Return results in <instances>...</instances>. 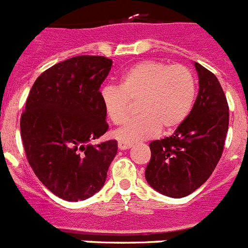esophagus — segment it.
<instances>
[{
    "instance_id": "esophagus-1",
    "label": "esophagus",
    "mask_w": 248,
    "mask_h": 248,
    "mask_svg": "<svg viewBox=\"0 0 248 248\" xmlns=\"http://www.w3.org/2000/svg\"><path fill=\"white\" fill-rule=\"evenodd\" d=\"M131 146H133V144L126 143V141H119V143H118V148H119L120 150H126V149L131 148Z\"/></svg>"
}]
</instances>
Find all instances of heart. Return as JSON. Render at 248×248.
I'll list each match as a JSON object with an SVG mask.
<instances>
[{
    "instance_id": "1",
    "label": "heart",
    "mask_w": 248,
    "mask_h": 248,
    "mask_svg": "<svg viewBox=\"0 0 248 248\" xmlns=\"http://www.w3.org/2000/svg\"><path fill=\"white\" fill-rule=\"evenodd\" d=\"M196 94V77L189 67L156 61L137 63L123 73L119 87L105 84L99 92L105 115L115 125L125 122L131 102H137V117L114 133L126 143L180 126L194 108Z\"/></svg>"
}]
</instances>
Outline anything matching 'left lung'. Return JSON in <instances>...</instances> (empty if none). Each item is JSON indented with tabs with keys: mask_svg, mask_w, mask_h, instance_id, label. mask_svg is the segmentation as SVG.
I'll use <instances>...</instances> for the list:
<instances>
[{
	"mask_svg": "<svg viewBox=\"0 0 248 248\" xmlns=\"http://www.w3.org/2000/svg\"><path fill=\"white\" fill-rule=\"evenodd\" d=\"M195 68L200 89L191 113L171 137L150 143L146 181L170 198L187 196L209 179L229 130V104L220 82L199 63Z\"/></svg>",
	"mask_w": 248,
	"mask_h": 248,
	"instance_id": "left-lung-1",
	"label": "left lung"
}]
</instances>
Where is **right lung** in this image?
<instances>
[{
    "label": "right lung",
    "mask_w": 248,
    "mask_h": 248,
    "mask_svg": "<svg viewBox=\"0 0 248 248\" xmlns=\"http://www.w3.org/2000/svg\"><path fill=\"white\" fill-rule=\"evenodd\" d=\"M113 61L77 56L54 64L34 82L21 115L26 157L39 181L67 201L103 187L117 140L91 141L108 130L99 89Z\"/></svg>",
    "instance_id": "right-lung-1"
}]
</instances>
